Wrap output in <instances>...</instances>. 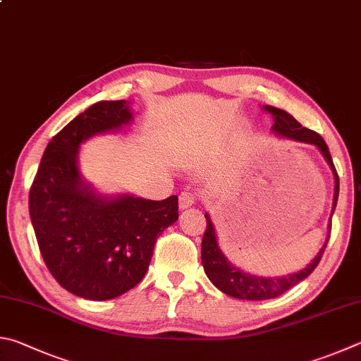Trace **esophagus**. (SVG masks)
<instances>
[{
  "label": "esophagus",
  "instance_id": "esophagus-1",
  "mask_svg": "<svg viewBox=\"0 0 361 361\" xmlns=\"http://www.w3.org/2000/svg\"><path fill=\"white\" fill-rule=\"evenodd\" d=\"M195 200H197V195H195L192 191H185L180 194V208L186 209L189 207H192Z\"/></svg>",
  "mask_w": 361,
  "mask_h": 361
}]
</instances>
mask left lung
Wrapping results in <instances>:
<instances>
[{
    "mask_svg": "<svg viewBox=\"0 0 361 361\" xmlns=\"http://www.w3.org/2000/svg\"><path fill=\"white\" fill-rule=\"evenodd\" d=\"M267 114H270L273 118V126L271 130L281 139L301 142V143H310V145L316 147L320 153H322L324 159L329 164L333 176H335V194H333V208L330 214L329 228L331 231V216L335 213L338 194H339V178L336 173V169L333 166L331 154L329 152L325 140L317 133H314L311 129H306L295 120L292 115H289L284 110L264 106L262 107ZM207 218V231L203 233L202 238V264L203 270H205L208 279L218 287L221 292L227 293L228 297L240 298V300H270L276 298L279 295H283L293 286H297L301 281L306 279L314 271V268L319 265L322 254L329 243V237H326L324 246L319 249L316 257H314L310 264H307L303 270L297 273H289L284 276H257V274H251L247 271H243L241 268L235 267L231 260L226 257V254L221 251L218 243V235L214 231V224L209 214L205 213Z\"/></svg>",
    "mask_w": 361,
    "mask_h": 361,
    "instance_id": "obj_1",
    "label": "left lung"
}]
</instances>
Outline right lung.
<instances>
[{
	"instance_id": "add662e5",
	"label": "right lung",
	"mask_w": 361,
	"mask_h": 361,
	"mask_svg": "<svg viewBox=\"0 0 361 361\" xmlns=\"http://www.w3.org/2000/svg\"><path fill=\"white\" fill-rule=\"evenodd\" d=\"M134 121L128 101H99L49 142L30 191V218L49 271L77 297H120L145 276L159 235L178 219V197L102 194L83 178V142Z\"/></svg>"
}]
</instances>
